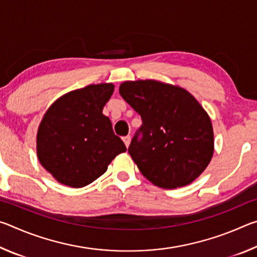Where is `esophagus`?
<instances>
[{
	"label": "esophagus",
	"mask_w": 257,
	"mask_h": 257,
	"mask_svg": "<svg viewBox=\"0 0 257 257\" xmlns=\"http://www.w3.org/2000/svg\"><path fill=\"white\" fill-rule=\"evenodd\" d=\"M122 141H123V143H124V145L127 146V147H129V145H130V141H132V137L129 136H124V137H122Z\"/></svg>",
	"instance_id": "esophagus-1"
}]
</instances>
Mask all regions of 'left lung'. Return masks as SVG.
Returning <instances> with one entry per match:
<instances>
[{"mask_svg":"<svg viewBox=\"0 0 257 257\" xmlns=\"http://www.w3.org/2000/svg\"><path fill=\"white\" fill-rule=\"evenodd\" d=\"M119 93L143 124L128 152L147 180L162 188L193 182L211 162V119L193 95L158 80L124 81Z\"/></svg>","mask_w":257,"mask_h":257,"instance_id":"left-lung-1","label":"left lung"}]
</instances>
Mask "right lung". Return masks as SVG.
<instances>
[{"instance_id":"1","label":"right lung","mask_w":257,"mask_h":257,"mask_svg":"<svg viewBox=\"0 0 257 257\" xmlns=\"http://www.w3.org/2000/svg\"><path fill=\"white\" fill-rule=\"evenodd\" d=\"M113 84L89 85L56 99L43 116L36 145L41 164L60 184L81 188L127 151L102 113Z\"/></svg>"}]
</instances>
